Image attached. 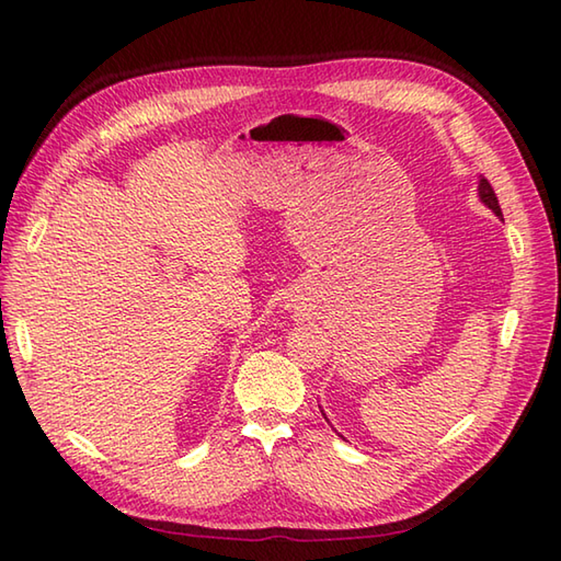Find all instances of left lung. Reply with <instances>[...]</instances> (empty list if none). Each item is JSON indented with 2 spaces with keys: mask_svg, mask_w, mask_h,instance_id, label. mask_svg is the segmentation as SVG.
Masks as SVG:
<instances>
[{
  "mask_svg": "<svg viewBox=\"0 0 561 561\" xmlns=\"http://www.w3.org/2000/svg\"><path fill=\"white\" fill-rule=\"evenodd\" d=\"M480 199L496 214V217H502V207H499L496 193H494V187H492L490 181H486V178H480Z\"/></svg>",
  "mask_w": 561,
  "mask_h": 561,
  "instance_id": "obj_1",
  "label": "left lung"
}]
</instances>
